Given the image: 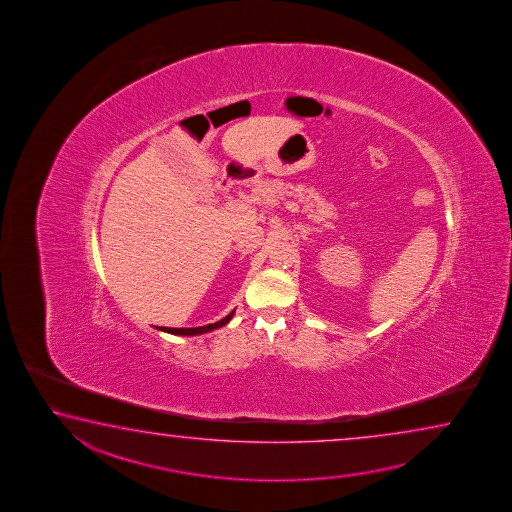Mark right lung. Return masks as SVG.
<instances>
[{
    "instance_id": "obj_1",
    "label": "right lung",
    "mask_w": 512,
    "mask_h": 512,
    "mask_svg": "<svg viewBox=\"0 0 512 512\" xmlns=\"http://www.w3.org/2000/svg\"><path fill=\"white\" fill-rule=\"evenodd\" d=\"M234 312L229 313L224 319L215 322V324H208V326H200V328H157V330L166 331V333H172V335H202V333H208V331L218 330L222 326H226L227 322L233 319Z\"/></svg>"
}]
</instances>
